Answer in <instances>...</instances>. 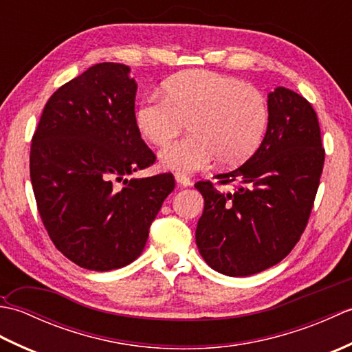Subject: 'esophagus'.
<instances>
[{
	"label": "esophagus",
	"instance_id": "esophagus-1",
	"mask_svg": "<svg viewBox=\"0 0 352 352\" xmlns=\"http://www.w3.org/2000/svg\"><path fill=\"white\" fill-rule=\"evenodd\" d=\"M175 182H177V184L183 186V188H189V186L192 184L190 178L188 175L180 174V172H177V174H175Z\"/></svg>",
	"mask_w": 352,
	"mask_h": 352
}]
</instances>
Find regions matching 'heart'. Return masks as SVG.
I'll list each match as a JSON object with an SVG mask.
<instances>
[{
    "label": "heart",
    "instance_id": "obj_1",
    "mask_svg": "<svg viewBox=\"0 0 352 352\" xmlns=\"http://www.w3.org/2000/svg\"><path fill=\"white\" fill-rule=\"evenodd\" d=\"M136 126L153 145H166L188 122L190 136L159 153L166 169L197 172L218 159L234 166L251 157L263 140L269 107L257 87L236 77L193 69L169 78L162 96L138 104Z\"/></svg>",
    "mask_w": 352,
    "mask_h": 352
}]
</instances>
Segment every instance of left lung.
<instances>
[{
    "instance_id": "1",
    "label": "left lung",
    "mask_w": 352,
    "mask_h": 352,
    "mask_svg": "<svg viewBox=\"0 0 352 352\" xmlns=\"http://www.w3.org/2000/svg\"><path fill=\"white\" fill-rule=\"evenodd\" d=\"M267 107L257 151L214 177L242 186L222 193L210 182L195 184L204 198L197 246L208 266L228 276L261 272L287 256L307 226L322 174L325 151L311 104L280 86L267 94Z\"/></svg>"
}]
</instances>
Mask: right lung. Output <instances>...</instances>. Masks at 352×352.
<instances>
[{"label":"right lung","instance_id":"right-lung-1","mask_svg":"<svg viewBox=\"0 0 352 352\" xmlns=\"http://www.w3.org/2000/svg\"><path fill=\"white\" fill-rule=\"evenodd\" d=\"M130 66L98 63L58 87L45 104L30 149L37 210L52 243L89 271L130 265L172 174L126 178L155 162L134 119L138 83Z\"/></svg>","mask_w":352,"mask_h":352}]
</instances>
